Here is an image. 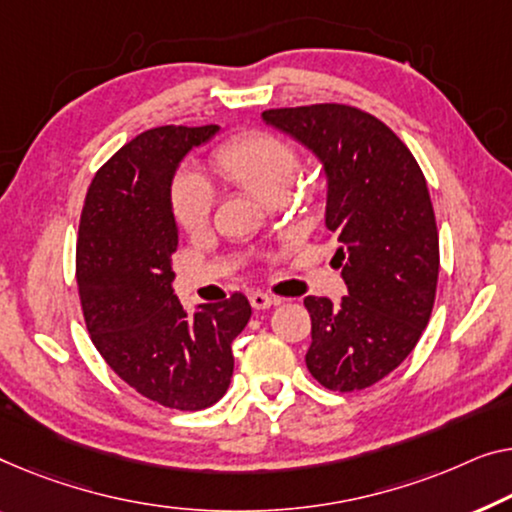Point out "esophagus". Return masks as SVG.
I'll list each match as a JSON object with an SVG mask.
<instances>
[{
  "label": "esophagus",
  "mask_w": 512,
  "mask_h": 512,
  "mask_svg": "<svg viewBox=\"0 0 512 512\" xmlns=\"http://www.w3.org/2000/svg\"><path fill=\"white\" fill-rule=\"evenodd\" d=\"M248 299H250V305H253L255 310H266V308H271V305L280 303V299H276V296L264 294V292H250Z\"/></svg>",
  "instance_id": "1"
}]
</instances>
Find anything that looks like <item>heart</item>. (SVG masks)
I'll list each match as a JSON object with an SVG mask.
<instances>
[{
    "instance_id": "b5f03b06",
    "label": "heart",
    "mask_w": 512,
    "mask_h": 512,
    "mask_svg": "<svg viewBox=\"0 0 512 512\" xmlns=\"http://www.w3.org/2000/svg\"><path fill=\"white\" fill-rule=\"evenodd\" d=\"M213 165L262 204L276 195H287L299 174V158L292 144L271 133L234 137L213 154ZM172 211L186 232L207 227L213 211L211 183L197 172H181L172 183Z\"/></svg>"
}]
</instances>
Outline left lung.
I'll return each instance as SVG.
<instances>
[{"mask_svg":"<svg viewBox=\"0 0 512 512\" xmlns=\"http://www.w3.org/2000/svg\"><path fill=\"white\" fill-rule=\"evenodd\" d=\"M262 121L322 163L324 223L340 243L347 296H305V365L331 391H361L398 368L430 319L439 278L430 190L404 142L368 112L322 103L266 110Z\"/></svg>","mask_w":512,"mask_h":512,"instance_id":"8db88e82","label":"left lung"}]
</instances>
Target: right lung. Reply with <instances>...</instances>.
Returning <instances> with one entry per match:
<instances>
[{"mask_svg":"<svg viewBox=\"0 0 512 512\" xmlns=\"http://www.w3.org/2000/svg\"><path fill=\"white\" fill-rule=\"evenodd\" d=\"M218 131L160 126L133 137L96 172L78 232V289L96 349L137 393L181 411L227 393L232 342L253 315L243 294L190 315L172 289L174 174Z\"/></svg>","mask_w":512,"mask_h":512,"instance_id":"right-lung-1","label":"right lung"}]
</instances>
